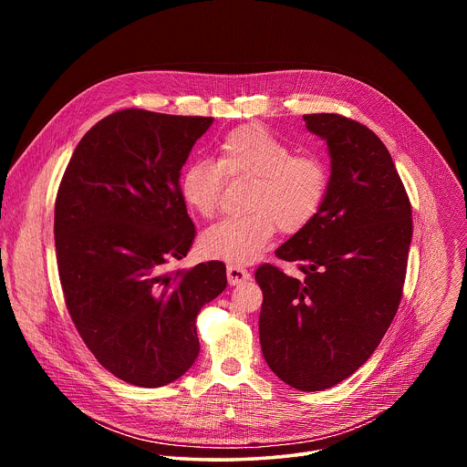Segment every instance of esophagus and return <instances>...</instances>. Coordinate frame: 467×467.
<instances>
[{"label":"esophagus","mask_w":467,"mask_h":467,"mask_svg":"<svg viewBox=\"0 0 467 467\" xmlns=\"http://www.w3.org/2000/svg\"><path fill=\"white\" fill-rule=\"evenodd\" d=\"M249 279H251V274L245 268H240V265H234V264L227 265V281L231 286L247 283Z\"/></svg>","instance_id":"esophagus-1"}]
</instances>
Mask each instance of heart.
<instances>
[{"label": "heart", "mask_w": 467, "mask_h": 467, "mask_svg": "<svg viewBox=\"0 0 467 467\" xmlns=\"http://www.w3.org/2000/svg\"><path fill=\"white\" fill-rule=\"evenodd\" d=\"M227 179H251L245 199L249 214L225 218L199 236L209 258L249 264L270 245L275 231L294 234L319 213L328 186L325 162L292 146L262 125H240L227 132L214 162L195 161L179 175L184 205L202 218L216 214Z\"/></svg>", "instance_id": "heart-1"}]
</instances>
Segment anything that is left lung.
<instances>
[{"label":"left lung","instance_id":"8db88e82","mask_svg":"<svg viewBox=\"0 0 467 467\" xmlns=\"http://www.w3.org/2000/svg\"><path fill=\"white\" fill-rule=\"evenodd\" d=\"M327 142L330 179L316 218L254 274L264 301L260 348L270 369L301 391L353 375L377 349L401 303L412 209L395 164L371 129L340 114H305Z\"/></svg>","mask_w":467,"mask_h":467}]
</instances>
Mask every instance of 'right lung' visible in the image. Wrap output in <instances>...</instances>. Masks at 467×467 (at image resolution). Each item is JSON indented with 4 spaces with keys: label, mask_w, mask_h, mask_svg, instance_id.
<instances>
[{
    "label": "right lung",
    "mask_w": 467,
    "mask_h": 467,
    "mask_svg": "<svg viewBox=\"0 0 467 467\" xmlns=\"http://www.w3.org/2000/svg\"><path fill=\"white\" fill-rule=\"evenodd\" d=\"M213 121L109 114L81 139L57 192L66 306L98 362L129 384L157 388L184 375L199 355L195 317L227 286L220 260L166 272L195 236L179 175Z\"/></svg>",
    "instance_id": "obj_1"
}]
</instances>
